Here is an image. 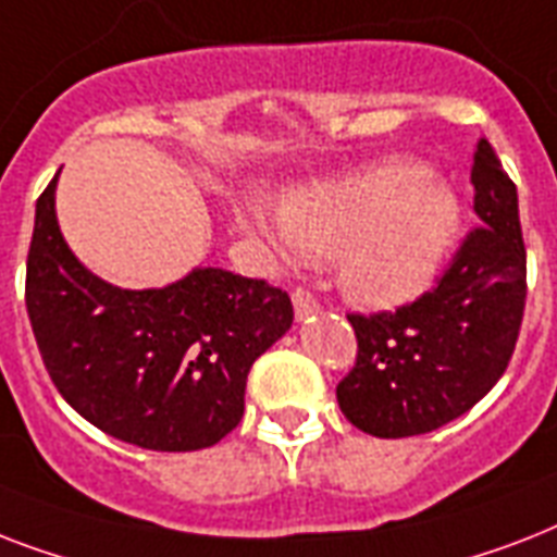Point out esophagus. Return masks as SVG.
<instances>
[{
	"mask_svg": "<svg viewBox=\"0 0 557 557\" xmlns=\"http://www.w3.org/2000/svg\"><path fill=\"white\" fill-rule=\"evenodd\" d=\"M292 304H295V314L300 318V321L321 309V300H318V297H314L309 288H295V295H292Z\"/></svg>",
	"mask_w": 557,
	"mask_h": 557,
	"instance_id": "esophagus-1",
	"label": "esophagus"
}]
</instances>
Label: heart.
Instances as JSON below:
<instances>
[{"label":"heart","instance_id":"b5f03b06","mask_svg":"<svg viewBox=\"0 0 557 557\" xmlns=\"http://www.w3.org/2000/svg\"><path fill=\"white\" fill-rule=\"evenodd\" d=\"M251 227L283 260L335 257L344 286L370 306H396L431 286L459 231V199L440 176L405 159L292 193L280 222Z\"/></svg>","mask_w":557,"mask_h":557}]
</instances>
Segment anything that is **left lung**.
I'll use <instances>...</instances> for the list:
<instances>
[{"label": "left lung", "mask_w": 557, "mask_h": 557, "mask_svg": "<svg viewBox=\"0 0 557 557\" xmlns=\"http://www.w3.org/2000/svg\"><path fill=\"white\" fill-rule=\"evenodd\" d=\"M471 185L480 225L436 286L396 312L347 314L358 356L341 379L338 405L358 431L381 440L436 431L471 410L509 367L527 306V245L518 187L485 138Z\"/></svg>", "instance_id": "1"}]
</instances>
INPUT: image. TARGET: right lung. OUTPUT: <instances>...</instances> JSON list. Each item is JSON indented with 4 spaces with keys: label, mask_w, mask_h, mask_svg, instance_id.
Masks as SVG:
<instances>
[{
    "label": "right lung",
    "mask_w": 557,
    "mask_h": 557,
    "mask_svg": "<svg viewBox=\"0 0 557 557\" xmlns=\"http://www.w3.org/2000/svg\"><path fill=\"white\" fill-rule=\"evenodd\" d=\"M57 176L37 199L25 306L48 375L109 436L147 450H199L234 431L248 370L295 321L265 280L193 269L129 292L95 277L65 245Z\"/></svg>",
    "instance_id": "add662e5"
}]
</instances>
